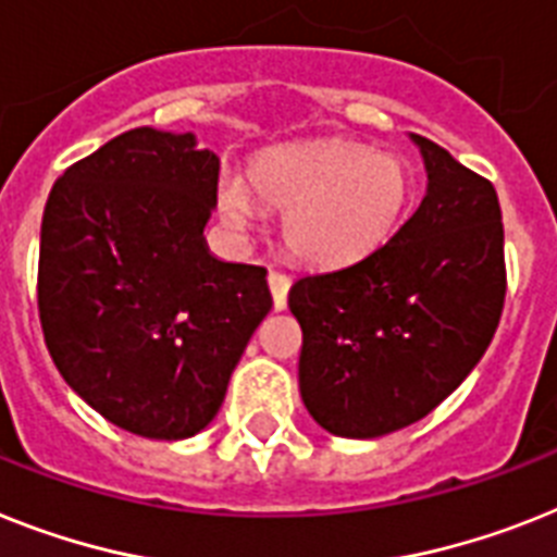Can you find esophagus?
Wrapping results in <instances>:
<instances>
[{"label":"esophagus","mask_w":557,"mask_h":557,"mask_svg":"<svg viewBox=\"0 0 557 557\" xmlns=\"http://www.w3.org/2000/svg\"><path fill=\"white\" fill-rule=\"evenodd\" d=\"M268 284H270V293H273V307H275V310H284V307H287L289 275L278 273V270H270Z\"/></svg>","instance_id":"esophagus-1"}]
</instances>
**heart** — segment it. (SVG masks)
<instances>
[{"instance_id": "1", "label": "heart", "mask_w": 557, "mask_h": 557, "mask_svg": "<svg viewBox=\"0 0 557 557\" xmlns=\"http://www.w3.org/2000/svg\"><path fill=\"white\" fill-rule=\"evenodd\" d=\"M261 205L284 210L287 250L307 264H344L384 245L412 199L401 156L372 153L356 141L321 139L275 147L250 168V185L219 182V213L238 236L261 222Z\"/></svg>"}]
</instances>
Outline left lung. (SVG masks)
Wrapping results in <instances>:
<instances>
[{
    "instance_id": "left-lung-1",
    "label": "left lung",
    "mask_w": 557,
    "mask_h": 557,
    "mask_svg": "<svg viewBox=\"0 0 557 557\" xmlns=\"http://www.w3.org/2000/svg\"><path fill=\"white\" fill-rule=\"evenodd\" d=\"M426 196L387 245L289 287L298 389L327 433L379 438L416 424L481 361L507 268L493 182L412 133Z\"/></svg>"
}]
</instances>
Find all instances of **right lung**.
Segmentation results:
<instances>
[{"instance_id": "add662e5", "label": "right lung", "mask_w": 557, "mask_h": 557, "mask_svg": "<svg viewBox=\"0 0 557 557\" xmlns=\"http://www.w3.org/2000/svg\"><path fill=\"white\" fill-rule=\"evenodd\" d=\"M219 156L136 127L71 164L41 215L39 321L62 379L110 424L156 441L215 418L273 307L268 270L210 256Z\"/></svg>"}]
</instances>
